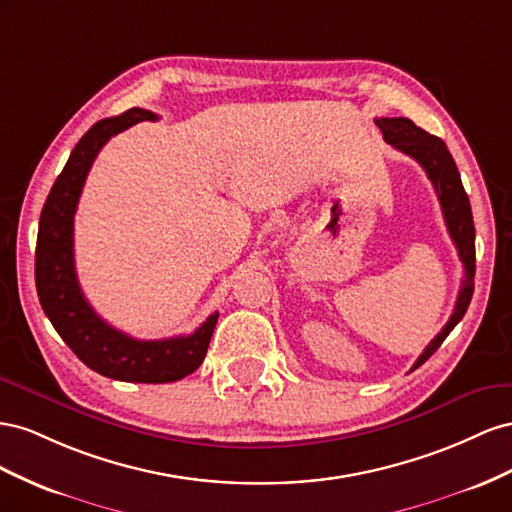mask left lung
<instances>
[{"mask_svg":"<svg viewBox=\"0 0 512 512\" xmlns=\"http://www.w3.org/2000/svg\"><path fill=\"white\" fill-rule=\"evenodd\" d=\"M375 124L382 128L386 143H390L392 148H397L399 152L414 158L416 163L427 171V178L435 188L437 199H440L448 233L457 246L459 259L463 261V268H465V279L461 281L455 311H452L442 332L437 334V337L425 347V352L418 356V360L412 367L414 371L435 354V349L444 343L450 330L459 324L467 311V306H470V300L474 294V272H476V246H474L476 231L472 221L470 199H467V193L461 184L459 169L455 165V160H452L446 143L442 139H437L435 135H429L427 130L418 128L412 120L407 118H379L375 120Z\"/></svg>","mask_w":512,"mask_h":512,"instance_id":"left-lung-1","label":"left lung"}]
</instances>
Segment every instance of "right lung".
<instances>
[{
    "instance_id": "right-lung-1",
    "label": "right lung",
    "mask_w": 512,
    "mask_h": 512,
    "mask_svg": "<svg viewBox=\"0 0 512 512\" xmlns=\"http://www.w3.org/2000/svg\"><path fill=\"white\" fill-rule=\"evenodd\" d=\"M143 120H156L152 111L128 109L115 118L96 122L79 139L62 173L51 188L40 214L36 242V289L40 306L57 334L92 371L120 382L167 384L191 375L206 358L218 313H212L188 337L139 341L115 330L85 300L77 281L75 212L94 158L113 135Z\"/></svg>"
}]
</instances>
